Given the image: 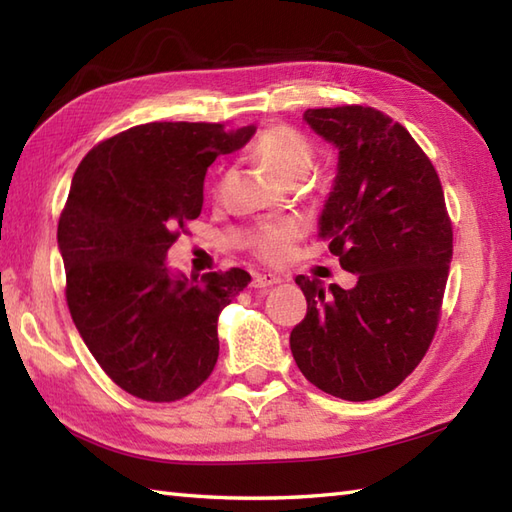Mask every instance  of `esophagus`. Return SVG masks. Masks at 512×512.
Returning <instances> with one entry per match:
<instances>
[{
	"instance_id": "34e87169",
	"label": "esophagus",
	"mask_w": 512,
	"mask_h": 512,
	"mask_svg": "<svg viewBox=\"0 0 512 512\" xmlns=\"http://www.w3.org/2000/svg\"><path fill=\"white\" fill-rule=\"evenodd\" d=\"M275 284H281V277L273 275V273L255 275V279H253V288H257V290H266V288L275 286Z\"/></svg>"
}]
</instances>
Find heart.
Returning <instances> with one entry per match:
<instances>
[{
	"mask_svg": "<svg viewBox=\"0 0 512 512\" xmlns=\"http://www.w3.org/2000/svg\"><path fill=\"white\" fill-rule=\"evenodd\" d=\"M253 154L262 165L284 182H299L308 176L314 167V147L310 140L292 127H270L259 134L253 143ZM303 228L297 220H277L259 228L253 239V250L264 262H281L286 259L295 239H299Z\"/></svg>",
	"mask_w": 512,
	"mask_h": 512,
	"instance_id": "obj_1",
	"label": "heart"
}]
</instances>
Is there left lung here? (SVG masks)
<instances>
[{
    "label": "left lung",
    "instance_id": "left-lung-1",
    "mask_svg": "<svg viewBox=\"0 0 512 512\" xmlns=\"http://www.w3.org/2000/svg\"><path fill=\"white\" fill-rule=\"evenodd\" d=\"M303 121L339 149L319 237L358 281L295 279L308 312L290 350L325 394L374 400L418 367L438 328L453 255L442 184L407 129L374 107H321Z\"/></svg>",
    "mask_w": 512,
    "mask_h": 512
}]
</instances>
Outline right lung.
Here are the masks:
<instances>
[{"label": "right lung", "instance_id": "add662e5", "mask_svg": "<svg viewBox=\"0 0 512 512\" xmlns=\"http://www.w3.org/2000/svg\"><path fill=\"white\" fill-rule=\"evenodd\" d=\"M255 129L136 125L96 145L74 171L57 231L65 299L96 363L127 394L173 402L213 372L217 317L250 275L184 277L165 262L202 211L206 169Z\"/></svg>", "mask_w": 512, "mask_h": 512}]
</instances>
